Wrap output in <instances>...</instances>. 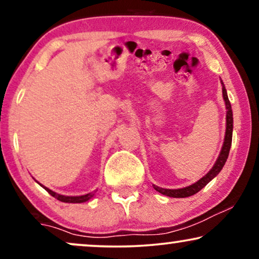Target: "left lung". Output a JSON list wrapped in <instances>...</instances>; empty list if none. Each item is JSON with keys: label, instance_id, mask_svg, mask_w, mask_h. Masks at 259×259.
Instances as JSON below:
<instances>
[{"label": "left lung", "instance_id": "8db88e82", "mask_svg": "<svg viewBox=\"0 0 259 259\" xmlns=\"http://www.w3.org/2000/svg\"><path fill=\"white\" fill-rule=\"evenodd\" d=\"M221 82L223 84V98H224L225 101V106H226V132H225V138H224V144H223L221 154L215 161V164L213 165L210 171H208L206 175H205L203 178L198 180L192 185L183 187V189H178V190H168V189H161V187L153 185L154 190L158 191L159 193L165 194L167 197H173V198H186L190 196H193L197 192L207 185L208 183L211 182L212 179L214 178L215 176L218 175L219 172L222 171L223 166L225 165L226 159L229 157V152L230 148H231V143H232V130H233V116H232V108H231V104H230L229 98H228V93H226V90L224 87V83L221 80Z\"/></svg>", "mask_w": 259, "mask_h": 259}]
</instances>
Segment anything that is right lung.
Instances as JSON below:
<instances>
[{"mask_svg": "<svg viewBox=\"0 0 259 259\" xmlns=\"http://www.w3.org/2000/svg\"><path fill=\"white\" fill-rule=\"evenodd\" d=\"M44 189L47 191V192L53 196L56 199L60 200V201H63V203H84V201L90 200L92 197L94 196L95 192L97 191H92L90 193H86V194H82V196H76V197H69V196H62V194H59V193H55L54 191L47 189V187L44 186Z\"/></svg>", "mask_w": 259, "mask_h": 259, "instance_id": "right-lung-1", "label": "right lung"}]
</instances>
